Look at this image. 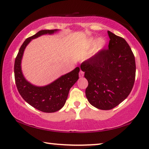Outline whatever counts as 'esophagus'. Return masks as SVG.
I'll use <instances>...</instances> for the list:
<instances>
[{
  "mask_svg": "<svg viewBox=\"0 0 149 149\" xmlns=\"http://www.w3.org/2000/svg\"><path fill=\"white\" fill-rule=\"evenodd\" d=\"M79 75L80 77H83L84 76V72L82 71V70H80L79 72Z\"/></svg>",
  "mask_w": 149,
  "mask_h": 149,
  "instance_id": "obj_1",
  "label": "esophagus"
}]
</instances>
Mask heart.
Wrapping results in <instances>:
<instances>
[{"mask_svg":"<svg viewBox=\"0 0 149 149\" xmlns=\"http://www.w3.org/2000/svg\"><path fill=\"white\" fill-rule=\"evenodd\" d=\"M94 42V40L93 39H91L89 40L88 42V44L91 45L93 44ZM106 44V41H105V40L104 38H99L98 40H97V42H96V44H95V47H94V49H95V51H98L99 50L102 49L104 48V47Z\"/></svg>","mask_w":149,"mask_h":149,"instance_id":"obj_1","label":"heart"}]
</instances>
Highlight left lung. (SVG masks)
<instances>
[{
    "mask_svg": "<svg viewBox=\"0 0 149 149\" xmlns=\"http://www.w3.org/2000/svg\"><path fill=\"white\" fill-rule=\"evenodd\" d=\"M107 33L108 49L100 50L81 64L88 83L86 98L102 110L113 109L128 96L136 70L134 53L126 40L110 31Z\"/></svg>",
    "mask_w": 149,
    "mask_h": 149,
    "instance_id": "8db88e82",
    "label": "left lung"
}]
</instances>
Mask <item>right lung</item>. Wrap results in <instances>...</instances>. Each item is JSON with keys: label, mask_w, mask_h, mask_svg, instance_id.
<instances>
[{"label": "right lung", "mask_w": 149, "mask_h": 149, "mask_svg": "<svg viewBox=\"0 0 149 149\" xmlns=\"http://www.w3.org/2000/svg\"><path fill=\"white\" fill-rule=\"evenodd\" d=\"M56 31L58 30H42L26 38L19 50L14 64L15 84L20 95L31 106L45 113L56 112L64 106L70 88L79 79V68H75L49 85L37 86L32 85L24 77L21 71V59L25 47L32 39L44 34H52Z\"/></svg>", "instance_id": "obj_1"}]
</instances>
